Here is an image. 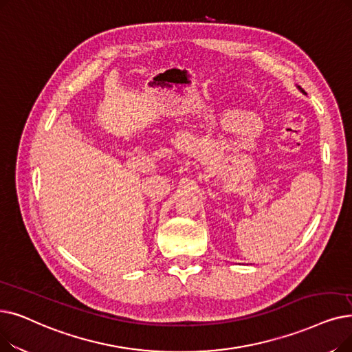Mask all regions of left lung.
<instances>
[{"mask_svg": "<svg viewBox=\"0 0 352 352\" xmlns=\"http://www.w3.org/2000/svg\"><path fill=\"white\" fill-rule=\"evenodd\" d=\"M296 87H298V89H299L300 91H302V94H303V95H307V91H305V90H303V89H302L300 86H296Z\"/></svg>", "mask_w": 352, "mask_h": 352, "instance_id": "1", "label": "left lung"}]
</instances>
